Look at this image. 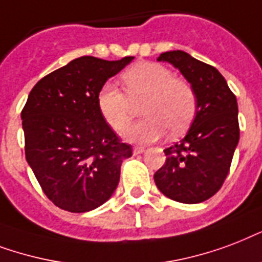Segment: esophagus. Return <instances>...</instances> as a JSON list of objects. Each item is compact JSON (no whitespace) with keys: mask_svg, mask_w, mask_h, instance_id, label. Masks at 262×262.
<instances>
[{"mask_svg":"<svg viewBox=\"0 0 262 262\" xmlns=\"http://www.w3.org/2000/svg\"><path fill=\"white\" fill-rule=\"evenodd\" d=\"M145 151V147H142V146H135L134 147V154H142Z\"/></svg>","mask_w":262,"mask_h":262,"instance_id":"esophagus-1","label":"esophagus"}]
</instances>
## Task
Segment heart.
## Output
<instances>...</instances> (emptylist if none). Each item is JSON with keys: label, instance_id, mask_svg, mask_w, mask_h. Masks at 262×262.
Returning <instances> with one entry per match:
<instances>
[{"label": "heart", "instance_id": "b5f03b06", "mask_svg": "<svg viewBox=\"0 0 262 262\" xmlns=\"http://www.w3.org/2000/svg\"><path fill=\"white\" fill-rule=\"evenodd\" d=\"M125 91L113 83L101 87L97 95L98 109L113 129L128 124L135 103H142L145 119L124 129L125 139L139 143L157 141L169 131L179 135L188 128L196 113V94L184 79L175 78L167 67L141 62L121 75Z\"/></svg>", "mask_w": 262, "mask_h": 262}]
</instances>
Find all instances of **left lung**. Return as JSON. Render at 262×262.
<instances>
[{"label": "left lung", "instance_id": "8db88e82", "mask_svg": "<svg viewBox=\"0 0 262 262\" xmlns=\"http://www.w3.org/2000/svg\"><path fill=\"white\" fill-rule=\"evenodd\" d=\"M187 79L196 94V113L186 137L164 153L165 164L154 173L164 195L182 204L209 200L222 188L239 142L238 102L214 67L182 50L160 54Z\"/></svg>", "mask_w": 262, "mask_h": 262}]
</instances>
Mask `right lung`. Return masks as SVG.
<instances>
[{"label": "right lung", "instance_id": "1", "mask_svg": "<svg viewBox=\"0 0 262 262\" xmlns=\"http://www.w3.org/2000/svg\"><path fill=\"white\" fill-rule=\"evenodd\" d=\"M133 60L75 58L40 79L28 95L21 111L26 160L60 209L89 212L116 190L121 163L133 156V147L105 121L97 95Z\"/></svg>", "mask_w": 262, "mask_h": 262}]
</instances>
